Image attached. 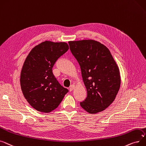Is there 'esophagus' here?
Segmentation results:
<instances>
[{
    "instance_id": "34e87169",
    "label": "esophagus",
    "mask_w": 146,
    "mask_h": 146,
    "mask_svg": "<svg viewBox=\"0 0 146 146\" xmlns=\"http://www.w3.org/2000/svg\"><path fill=\"white\" fill-rule=\"evenodd\" d=\"M74 88H75V86L74 85H71L70 86V87H69V91H70V92L72 91V90L74 89Z\"/></svg>"
}]
</instances>
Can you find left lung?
I'll use <instances>...</instances> for the list:
<instances>
[{
    "instance_id": "8db88e82",
    "label": "left lung",
    "mask_w": 146,
    "mask_h": 146,
    "mask_svg": "<svg viewBox=\"0 0 146 146\" xmlns=\"http://www.w3.org/2000/svg\"><path fill=\"white\" fill-rule=\"evenodd\" d=\"M68 43L87 89V98L80 106L91 114L102 112L114 101L119 90L118 66L108 48L98 41L84 40Z\"/></svg>"
}]
</instances>
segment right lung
<instances>
[{"instance_id":"obj_1","label":"right lung","mask_w":146,"mask_h":146,"mask_svg":"<svg viewBox=\"0 0 146 146\" xmlns=\"http://www.w3.org/2000/svg\"><path fill=\"white\" fill-rule=\"evenodd\" d=\"M68 49L65 42L46 41L34 47L24 62L21 72V87L27 102L39 112H52L68 92L52 72L54 64Z\"/></svg>"}]
</instances>
